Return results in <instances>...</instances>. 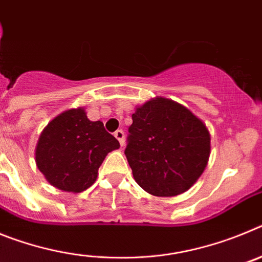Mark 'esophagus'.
Segmentation results:
<instances>
[{"label": "esophagus", "mask_w": 262, "mask_h": 262, "mask_svg": "<svg viewBox=\"0 0 262 262\" xmlns=\"http://www.w3.org/2000/svg\"><path fill=\"white\" fill-rule=\"evenodd\" d=\"M114 136L118 139V140H119L120 145L123 147L124 145V133L123 131H122V129H118V131H115L114 133Z\"/></svg>", "instance_id": "1"}]
</instances>
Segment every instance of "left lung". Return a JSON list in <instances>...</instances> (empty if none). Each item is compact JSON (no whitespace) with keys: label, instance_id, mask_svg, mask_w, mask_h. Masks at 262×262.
Segmentation results:
<instances>
[{"label":"left lung","instance_id":"8db88e82","mask_svg":"<svg viewBox=\"0 0 262 262\" xmlns=\"http://www.w3.org/2000/svg\"><path fill=\"white\" fill-rule=\"evenodd\" d=\"M128 133L124 155L134 180L155 196L185 193L209 163V128L173 99L155 97L136 106Z\"/></svg>","mask_w":262,"mask_h":262}]
</instances>
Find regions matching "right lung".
<instances>
[{"instance_id": "1", "label": "right lung", "mask_w": 262, "mask_h": 262, "mask_svg": "<svg viewBox=\"0 0 262 262\" xmlns=\"http://www.w3.org/2000/svg\"><path fill=\"white\" fill-rule=\"evenodd\" d=\"M120 145L101 120L88 119L84 107L69 108L41 131L35 147L38 169L52 186L81 193L96 182L108 152Z\"/></svg>"}]
</instances>
